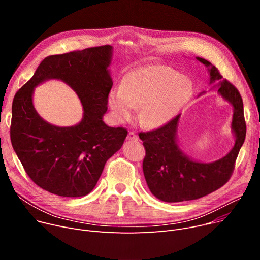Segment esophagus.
<instances>
[{
	"label": "esophagus",
	"mask_w": 260,
	"mask_h": 260,
	"mask_svg": "<svg viewBox=\"0 0 260 260\" xmlns=\"http://www.w3.org/2000/svg\"><path fill=\"white\" fill-rule=\"evenodd\" d=\"M127 140L137 141L138 140V136L136 135V133H134V132H129L128 135H127Z\"/></svg>",
	"instance_id": "34e87169"
}]
</instances>
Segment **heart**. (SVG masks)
Returning a JSON list of instances; mask_svg holds the SVG:
<instances>
[{
	"label": "heart",
	"mask_w": 260,
	"mask_h": 260,
	"mask_svg": "<svg viewBox=\"0 0 260 260\" xmlns=\"http://www.w3.org/2000/svg\"><path fill=\"white\" fill-rule=\"evenodd\" d=\"M193 92L190 81L168 66H148L128 73L121 88L108 95L117 121L129 120L140 106L139 119L148 127H158L171 121Z\"/></svg>",
	"instance_id": "b5f03b06"
}]
</instances>
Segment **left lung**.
<instances>
[{"label":"left lung","mask_w":260,"mask_h":260,"mask_svg":"<svg viewBox=\"0 0 260 260\" xmlns=\"http://www.w3.org/2000/svg\"><path fill=\"white\" fill-rule=\"evenodd\" d=\"M197 60L210 67V84L216 80L219 81L218 92L233 105L232 129L236 141L231 152L223 158L211 163H202L186 156L177 143L180 115L157 129L140 133L139 137L145 148L142 167L147 186L155 197L166 202L198 199L224 185L234 171L247 133L243 103L238 89L228 80H222L219 71L209 61L198 57Z\"/></svg>","instance_id":"obj_1"}]
</instances>
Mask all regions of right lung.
Instances as JSON below:
<instances>
[{
    "instance_id": "right-lung-1",
    "label": "right lung",
    "mask_w": 260,
    "mask_h": 260,
    "mask_svg": "<svg viewBox=\"0 0 260 260\" xmlns=\"http://www.w3.org/2000/svg\"><path fill=\"white\" fill-rule=\"evenodd\" d=\"M112 46L76 50L45 58L12 102L10 139L29 178L62 197H82L97 184L106 161L121 148L127 131L103 122L113 81L107 67ZM49 78L70 85L84 105L77 126L60 128L41 118L33 107L34 87Z\"/></svg>"
}]
</instances>
